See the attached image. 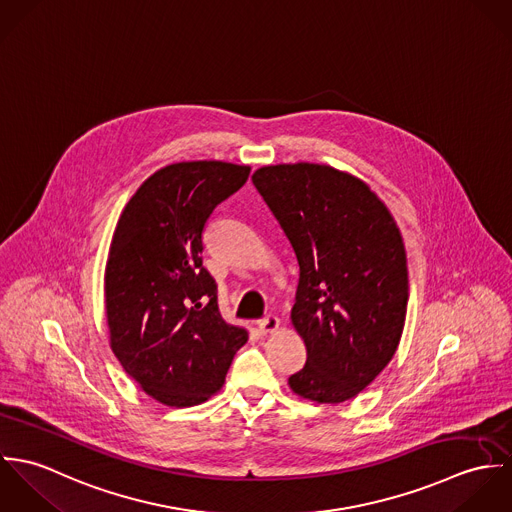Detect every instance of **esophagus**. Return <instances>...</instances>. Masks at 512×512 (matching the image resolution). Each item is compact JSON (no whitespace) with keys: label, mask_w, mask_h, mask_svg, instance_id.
Segmentation results:
<instances>
[{"label":"esophagus","mask_w":512,"mask_h":512,"mask_svg":"<svg viewBox=\"0 0 512 512\" xmlns=\"http://www.w3.org/2000/svg\"><path fill=\"white\" fill-rule=\"evenodd\" d=\"M278 327H280V319L276 317V315H266L264 319H260L258 321V331L262 333V335H268V333H274V331H278Z\"/></svg>","instance_id":"34e87169"}]
</instances>
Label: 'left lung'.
I'll list each match as a JSON object with an SVG mask.
<instances>
[{
	"mask_svg": "<svg viewBox=\"0 0 512 512\" xmlns=\"http://www.w3.org/2000/svg\"><path fill=\"white\" fill-rule=\"evenodd\" d=\"M252 183L299 264L292 323L307 361L288 382L319 404L351 400L390 363L404 331L400 230L366 183L329 165H268Z\"/></svg>",
	"mask_w": 512,
	"mask_h": 512,
	"instance_id": "1",
	"label": "left lung"
}]
</instances>
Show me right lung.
I'll list each match as a JSON object with an SVG mask.
<instances>
[{
    "instance_id": "1",
    "label": "right lung",
    "mask_w": 512,
    "mask_h": 512,
    "mask_svg": "<svg viewBox=\"0 0 512 512\" xmlns=\"http://www.w3.org/2000/svg\"><path fill=\"white\" fill-rule=\"evenodd\" d=\"M248 165L181 161L155 171L116 224L104 274L110 347L144 392L185 408L217 394L248 341L219 311L203 230Z\"/></svg>"
}]
</instances>
